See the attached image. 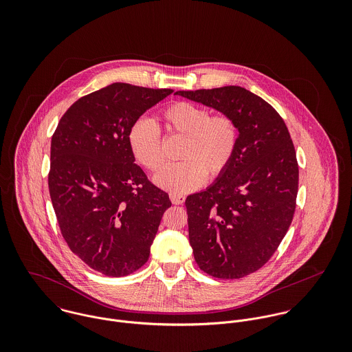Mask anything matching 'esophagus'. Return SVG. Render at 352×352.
<instances>
[{
    "mask_svg": "<svg viewBox=\"0 0 352 352\" xmlns=\"http://www.w3.org/2000/svg\"><path fill=\"white\" fill-rule=\"evenodd\" d=\"M169 198H170V201L173 203V204H182V203H184L186 201V198L183 197V195H180V194H169Z\"/></svg>",
    "mask_w": 352,
    "mask_h": 352,
    "instance_id": "34e87169",
    "label": "esophagus"
}]
</instances>
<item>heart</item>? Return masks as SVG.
Listing matches in <instances>:
<instances>
[{"label": "heart", "instance_id": "obj_1", "mask_svg": "<svg viewBox=\"0 0 352 352\" xmlns=\"http://www.w3.org/2000/svg\"><path fill=\"white\" fill-rule=\"evenodd\" d=\"M158 119L168 135L183 138L179 151L182 162L166 166L154 182L172 194H187L208 177L219 176L230 164L239 144L236 120L226 113L210 115L206 107L177 101L165 107ZM134 160L146 170L164 166L165 155L160 130L149 119L135 120L127 134Z\"/></svg>", "mask_w": 352, "mask_h": 352}]
</instances>
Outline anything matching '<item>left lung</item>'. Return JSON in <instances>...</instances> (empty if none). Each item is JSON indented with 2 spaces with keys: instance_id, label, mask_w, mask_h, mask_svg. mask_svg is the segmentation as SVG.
<instances>
[{
  "instance_id": "obj_1",
  "label": "left lung",
  "mask_w": 352,
  "mask_h": 352,
  "mask_svg": "<svg viewBox=\"0 0 352 352\" xmlns=\"http://www.w3.org/2000/svg\"><path fill=\"white\" fill-rule=\"evenodd\" d=\"M232 116L239 144L228 168L204 191L187 197L188 236L201 271L240 279L278 250L296 211L298 162L290 133L265 100L241 87L177 91Z\"/></svg>"
}]
</instances>
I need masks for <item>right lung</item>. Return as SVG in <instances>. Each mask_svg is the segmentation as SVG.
I'll use <instances>...</instances> for the list:
<instances>
[{
	"mask_svg": "<svg viewBox=\"0 0 352 352\" xmlns=\"http://www.w3.org/2000/svg\"><path fill=\"white\" fill-rule=\"evenodd\" d=\"M172 89L111 84L70 105L51 138L49 190L60 233L74 254L107 276L149 258L165 191L134 164L131 124Z\"/></svg>",
	"mask_w": 352,
	"mask_h": 352,
	"instance_id": "add662e5",
	"label": "right lung"
}]
</instances>
